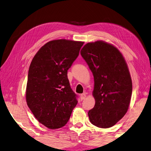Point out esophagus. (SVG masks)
I'll return each instance as SVG.
<instances>
[{"label": "esophagus", "mask_w": 151, "mask_h": 151, "mask_svg": "<svg viewBox=\"0 0 151 151\" xmlns=\"http://www.w3.org/2000/svg\"><path fill=\"white\" fill-rule=\"evenodd\" d=\"M80 97H81V101H83L84 99H85V97H86V94H85V93L81 94V95H80Z\"/></svg>", "instance_id": "esophagus-1"}]
</instances>
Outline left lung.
<instances>
[{
    "label": "left lung",
    "mask_w": 151,
    "mask_h": 151,
    "mask_svg": "<svg viewBox=\"0 0 151 151\" xmlns=\"http://www.w3.org/2000/svg\"><path fill=\"white\" fill-rule=\"evenodd\" d=\"M81 55L94 81L95 104L89 119L96 127H111L125 115L131 102L132 85L126 61L115 47L102 40L86 44Z\"/></svg>",
    "instance_id": "left-lung-1"
}]
</instances>
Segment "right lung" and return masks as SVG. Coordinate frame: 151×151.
<instances>
[{
	"instance_id": "obj_1",
	"label": "right lung",
	"mask_w": 151,
	"mask_h": 151,
	"mask_svg": "<svg viewBox=\"0 0 151 151\" xmlns=\"http://www.w3.org/2000/svg\"><path fill=\"white\" fill-rule=\"evenodd\" d=\"M83 44L66 39L51 40L40 48L30 63L27 105L35 118L48 129L65 126L77 104L67 72Z\"/></svg>"
}]
</instances>
